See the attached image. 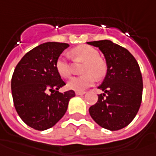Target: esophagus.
I'll return each mask as SVG.
<instances>
[{
  "label": "esophagus",
  "instance_id": "34e87169",
  "mask_svg": "<svg viewBox=\"0 0 156 156\" xmlns=\"http://www.w3.org/2000/svg\"><path fill=\"white\" fill-rule=\"evenodd\" d=\"M86 92H76V95H84Z\"/></svg>",
  "mask_w": 156,
  "mask_h": 156
}]
</instances>
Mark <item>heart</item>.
I'll list each match as a JSON object with an SVG mask.
<instances>
[{"label":"heart","mask_w":156,"mask_h":156,"mask_svg":"<svg viewBox=\"0 0 156 156\" xmlns=\"http://www.w3.org/2000/svg\"><path fill=\"white\" fill-rule=\"evenodd\" d=\"M71 55L85 64L82 67L84 75L73 77L68 81V87L74 91L82 92L92 86L97 79L104 78L107 73V64L105 60L99 57V52L96 48L88 45H80L73 48L70 51ZM56 69L60 76L68 78L70 76V67L69 60L64 55H61L56 61Z\"/></svg>","instance_id":"heart-1"}]
</instances>
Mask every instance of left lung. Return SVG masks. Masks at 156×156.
<instances>
[{"mask_svg": "<svg viewBox=\"0 0 156 156\" xmlns=\"http://www.w3.org/2000/svg\"><path fill=\"white\" fill-rule=\"evenodd\" d=\"M105 55L107 74L98 87L104 93L89 108L97 124L110 131L129 125L140 108L143 78L137 60L128 50L109 40L90 41Z\"/></svg>", "mask_w": 156, "mask_h": 156, "instance_id": "8db88e82", "label": "left lung"}]
</instances>
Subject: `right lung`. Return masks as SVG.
I'll use <instances>...</instances> for the list:
<instances>
[{"label": "right lung", "mask_w": 156, "mask_h": 156, "mask_svg": "<svg viewBox=\"0 0 156 156\" xmlns=\"http://www.w3.org/2000/svg\"><path fill=\"white\" fill-rule=\"evenodd\" d=\"M69 45L46 42L28 51L15 68L11 88L16 111L32 128L44 131L55 125L66 112L73 90L58 92L65 85L56 69V61Z\"/></svg>", "instance_id": "1"}]
</instances>
